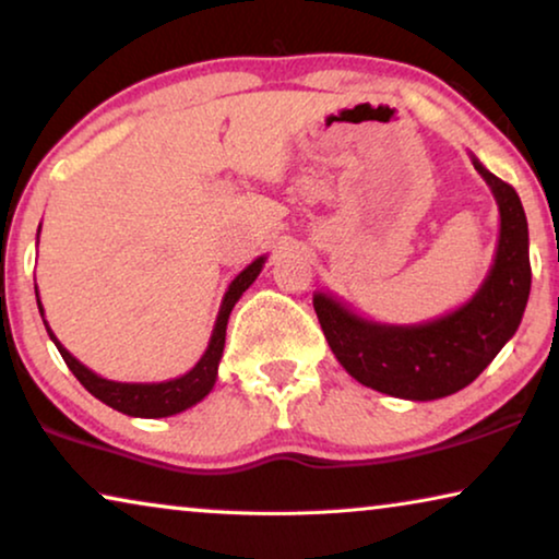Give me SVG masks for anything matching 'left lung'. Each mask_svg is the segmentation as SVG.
<instances>
[{"instance_id": "obj_1", "label": "left lung", "mask_w": 559, "mask_h": 559, "mask_svg": "<svg viewBox=\"0 0 559 559\" xmlns=\"http://www.w3.org/2000/svg\"><path fill=\"white\" fill-rule=\"evenodd\" d=\"M499 205V243L476 295L415 325L361 318L331 293L312 295L325 341L356 381L381 394L432 402L461 392L493 361L522 323L532 287L530 228L516 190L471 155Z\"/></svg>"}]
</instances>
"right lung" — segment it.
I'll use <instances>...</instances> for the list:
<instances>
[{
	"instance_id": "obj_1",
	"label": "right lung",
	"mask_w": 559,
	"mask_h": 559,
	"mask_svg": "<svg viewBox=\"0 0 559 559\" xmlns=\"http://www.w3.org/2000/svg\"><path fill=\"white\" fill-rule=\"evenodd\" d=\"M37 236H40V228H37ZM264 262L266 257H257L247 270L236 274L234 282L226 289L224 300H221L216 325H213L209 348H205L201 361H198L188 373H182V377H175L167 381H111V379L98 377L96 371H91L88 366H83L79 358H75L71 350L56 338V333L50 331L48 320H45L40 295H37V287H35L37 308H40L45 331H48L50 341L56 343V348L60 350V356H63L68 369L73 371V377L79 379L81 384L96 396V400H102L104 404H109L111 409H117L121 415H129V417H147V419L170 417V415H178V412H186L188 407H193V404L201 402L203 396H209L213 384H216L218 364H221V356H224L228 316H231L234 305L239 302V297L254 285V280L259 277V272H262Z\"/></svg>"
}]
</instances>
